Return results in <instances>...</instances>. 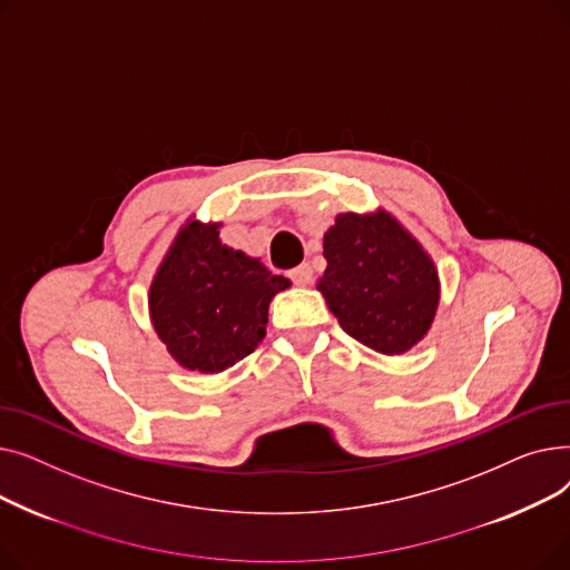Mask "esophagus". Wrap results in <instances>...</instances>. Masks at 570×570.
Wrapping results in <instances>:
<instances>
[{
	"instance_id": "1",
	"label": "esophagus",
	"mask_w": 570,
	"mask_h": 570,
	"mask_svg": "<svg viewBox=\"0 0 570 570\" xmlns=\"http://www.w3.org/2000/svg\"><path fill=\"white\" fill-rule=\"evenodd\" d=\"M288 277H291V282H293L295 286H307V284L312 282V267H309L307 263L297 265V267L291 269Z\"/></svg>"
}]
</instances>
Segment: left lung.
Listing matches in <instances>:
<instances>
[{"label": "left lung", "mask_w": 570, "mask_h": 570, "mask_svg": "<svg viewBox=\"0 0 570 570\" xmlns=\"http://www.w3.org/2000/svg\"><path fill=\"white\" fill-rule=\"evenodd\" d=\"M323 256L318 291L346 335L393 355L430 331L439 305L436 269L391 215H340L323 237Z\"/></svg>", "instance_id": "1"}]
</instances>
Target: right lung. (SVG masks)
<instances>
[{
    "instance_id": "right-lung-1",
    "label": "right lung",
    "mask_w": 570,
    "mask_h": 570,
    "mask_svg": "<svg viewBox=\"0 0 570 570\" xmlns=\"http://www.w3.org/2000/svg\"><path fill=\"white\" fill-rule=\"evenodd\" d=\"M286 286L261 261L222 245L217 226L191 222L149 288V314L179 365L222 372L261 344L267 305Z\"/></svg>"
}]
</instances>
